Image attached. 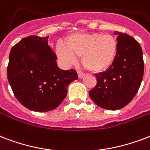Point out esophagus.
<instances>
[{"mask_svg": "<svg viewBox=\"0 0 150 150\" xmlns=\"http://www.w3.org/2000/svg\"><path fill=\"white\" fill-rule=\"evenodd\" d=\"M84 75H85V73L83 72V71H78V76H79V79H82V78H83Z\"/></svg>", "mask_w": 150, "mask_h": 150, "instance_id": "34e87169", "label": "esophagus"}]
</instances>
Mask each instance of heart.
I'll return each mask as SVG.
<instances>
[{
    "label": "heart",
    "mask_w": 150,
    "mask_h": 150,
    "mask_svg": "<svg viewBox=\"0 0 150 150\" xmlns=\"http://www.w3.org/2000/svg\"><path fill=\"white\" fill-rule=\"evenodd\" d=\"M117 42L110 34H75L60 43L57 53L63 62L73 64L82 57V64L89 71L99 72L109 67L115 59Z\"/></svg>",
    "instance_id": "b5f03b06"
}]
</instances>
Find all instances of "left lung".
I'll list each match as a JSON object with an SVG mask.
<instances>
[{"label":"left lung","instance_id":"1","mask_svg":"<svg viewBox=\"0 0 150 150\" xmlns=\"http://www.w3.org/2000/svg\"><path fill=\"white\" fill-rule=\"evenodd\" d=\"M117 51L112 64L96 75L97 85L89 92L97 105L118 110L131 102L138 92L144 73L141 45L133 37L115 31Z\"/></svg>","mask_w":150,"mask_h":150}]
</instances>
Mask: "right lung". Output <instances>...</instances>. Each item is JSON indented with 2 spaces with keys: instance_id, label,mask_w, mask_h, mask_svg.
<instances>
[{
  "instance_id": "1",
  "label": "right lung",
  "mask_w": 150,
  "mask_h": 150,
  "mask_svg": "<svg viewBox=\"0 0 150 150\" xmlns=\"http://www.w3.org/2000/svg\"><path fill=\"white\" fill-rule=\"evenodd\" d=\"M47 37L31 35L11 48L8 80L16 99L34 112H49L66 98L67 86L78 79L76 71L62 70Z\"/></svg>"
}]
</instances>
